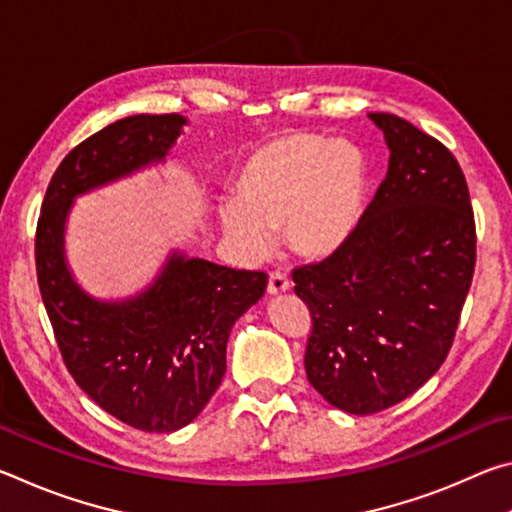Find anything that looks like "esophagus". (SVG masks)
<instances>
[{
  "mask_svg": "<svg viewBox=\"0 0 512 512\" xmlns=\"http://www.w3.org/2000/svg\"><path fill=\"white\" fill-rule=\"evenodd\" d=\"M289 287H291V282H289L287 273L273 271L271 275H268V293H271V296H280V293L289 291Z\"/></svg>",
  "mask_w": 512,
  "mask_h": 512,
  "instance_id": "obj_1",
  "label": "esophagus"
}]
</instances>
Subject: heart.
<instances>
[{
    "instance_id": "obj_1",
    "label": "heart",
    "mask_w": 512,
    "mask_h": 512,
    "mask_svg": "<svg viewBox=\"0 0 512 512\" xmlns=\"http://www.w3.org/2000/svg\"><path fill=\"white\" fill-rule=\"evenodd\" d=\"M366 183V158L354 144L318 133H287L241 164L237 201L219 205V221L248 257H264L271 230H282L293 253L320 259L336 253L357 228Z\"/></svg>"
}]
</instances>
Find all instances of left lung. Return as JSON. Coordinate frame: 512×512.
Segmentation results:
<instances>
[{"mask_svg":"<svg viewBox=\"0 0 512 512\" xmlns=\"http://www.w3.org/2000/svg\"><path fill=\"white\" fill-rule=\"evenodd\" d=\"M391 160L350 239L293 271L311 311L309 384L370 415L436 375L452 348L476 264V228L461 167L409 121L370 112Z\"/></svg>","mask_w":512,"mask_h":512,"instance_id":"obj_1","label":"left lung"}]
</instances>
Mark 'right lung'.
I'll use <instances>...</instances> for the list:
<instances>
[{"instance_id": "right-lung-1", "label": "right lung", "mask_w": 512, "mask_h": 512, "mask_svg": "<svg viewBox=\"0 0 512 512\" xmlns=\"http://www.w3.org/2000/svg\"><path fill=\"white\" fill-rule=\"evenodd\" d=\"M185 124L173 112L133 115L74 146L36 228L38 287L69 375L103 411L149 433L183 429L205 409L225 375L230 329L268 277L173 253L140 296L101 302L65 264V219L79 194L162 162Z\"/></svg>"}]
</instances>
